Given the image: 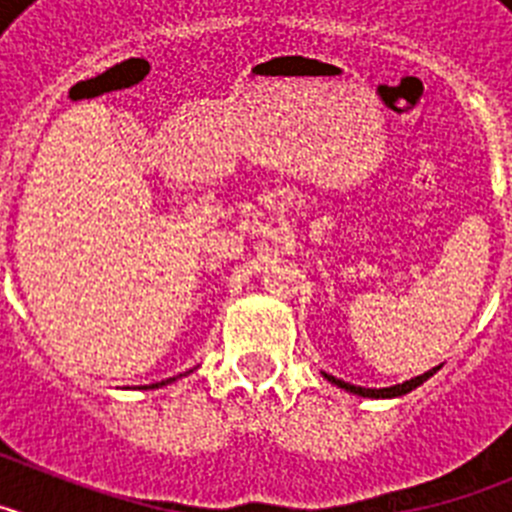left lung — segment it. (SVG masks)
<instances>
[{
  "label": "left lung",
  "mask_w": 512,
  "mask_h": 512,
  "mask_svg": "<svg viewBox=\"0 0 512 512\" xmlns=\"http://www.w3.org/2000/svg\"><path fill=\"white\" fill-rule=\"evenodd\" d=\"M438 369H441V366H433V369H428V372L420 374V377H413V379H408V382H402V384H392V387H379V390H369V387H356V384H348V382H343V379H336L333 374H325V372H323V377L328 379L330 384L341 387V390L351 392V395L369 397V400H392V397L408 395V392H413L415 387H420L423 382H428V379H431L433 374L438 372Z\"/></svg>",
  "instance_id": "left-lung-1"
}]
</instances>
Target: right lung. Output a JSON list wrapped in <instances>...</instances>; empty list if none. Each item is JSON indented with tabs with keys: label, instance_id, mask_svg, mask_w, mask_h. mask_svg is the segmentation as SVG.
Returning a JSON list of instances; mask_svg holds the SVG:
<instances>
[{
	"label": "right lung",
	"instance_id": "obj_1",
	"mask_svg": "<svg viewBox=\"0 0 512 512\" xmlns=\"http://www.w3.org/2000/svg\"><path fill=\"white\" fill-rule=\"evenodd\" d=\"M189 374V372H187ZM179 377H184V374H179ZM179 377H171V379H164V382H156V384H146V387H143V390H158V387H166V384H171V382H176V379Z\"/></svg>",
	"mask_w": 512,
	"mask_h": 512
}]
</instances>
